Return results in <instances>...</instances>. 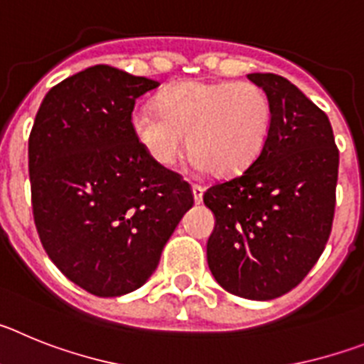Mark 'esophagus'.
<instances>
[{"mask_svg": "<svg viewBox=\"0 0 364 364\" xmlns=\"http://www.w3.org/2000/svg\"><path fill=\"white\" fill-rule=\"evenodd\" d=\"M191 191H193V198H195V204H200L202 195H204V188H202V186H198V184H193Z\"/></svg>", "mask_w": 364, "mask_h": 364, "instance_id": "34e87169", "label": "esophagus"}]
</instances>
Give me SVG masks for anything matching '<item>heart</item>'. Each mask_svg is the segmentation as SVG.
Segmentation results:
<instances>
[{
	"mask_svg": "<svg viewBox=\"0 0 364 364\" xmlns=\"http://www.w3.org/2000/svg\"><path fill=\"white\" fill-rule=\"evenodd\" d=\"M272 104L250 82H180L156 98V109L140 105L131 129L154 164L171 167L188 147L193 166L233 176L252 166L268 142Z\"/></svg>",
	"mask_w": 364,
	"mask_h": 364,
	"instance_id": "1",
	"label": "heart"
}]
</instances>
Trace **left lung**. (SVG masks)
I'll return each instance as SVG.
<instances>
[{"label":"left lung","instance_id":"8db88e82","mask_svg":"<svg viewBox=\"0 0 364 364\" xmlns=\"http://www.w3.org/2000/svg\"><path fill=\"white\" fill-rule=\"evenodd\" d=\"M268 95L273 118L259 159L211 186L208 266L226 291L269 301L294 290L332 231L339 151L328 117L279 74H247Z\"/></svg>","mask_w":364,"mask_h":364}]
</instances>
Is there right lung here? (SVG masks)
Here are the masks:
<instances>
[{
	"instance_id": "right-lung-1",
	"label": "right lung",
	"mask_w": 364,
	"mask_h": 364,
	"mask_svg": "<svg viewBox=\"0 0 364 364\" xmlns=\"http://www.w3.org/2000/svg\"><path fill=\"white\" fill-rule=\"evenodd\" d=\"M160 83L95 65L54 85L28 136L32 213L69 281L98 297L146 284L193 205L180 175L154 164L134 138V102Z\"/></svg>"
}]
</instances>
